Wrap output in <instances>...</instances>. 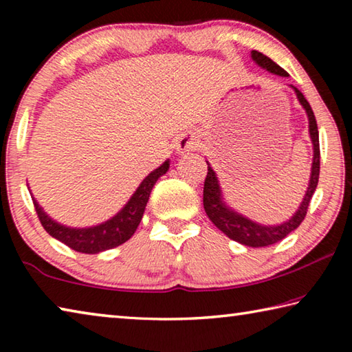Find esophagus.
I'll use <instances>...</instances> for the list:
<instances>
[{
  "label": "esophagus",
  "mask_w": 352,
  "mask_h": 352,
  "mask_svg": "<svg viewBox=\"0 0 352 352\" xmlns=\"http://www.w3.org/2000/svg\"><path fill=\"white\" fill-rule=\"evenodd\" d=\"M197 147H199V140H197V136H194L192 133L183 135L175 144L178 155H186L189 152H194V151H197Z\"/></svg>",
  "instance_id": "34e87169"
}]
</instances>
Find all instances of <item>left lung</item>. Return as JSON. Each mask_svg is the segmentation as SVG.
<instances>
[{
	"label": "left lung",
	"instance_id": "1",
	"mask_svg": "<svg viewBox=\"0 0 352 352\" xmlns=\"http://www.w3.org/2000/svg\"><path fill=\"white\" fill-rule=\"evenodd\" d=\"M252 58L253 62L262 69L269 71L272 74L287 77V73H285L279 65H276L272 58L262 54V52L252 51ZM290 88L295 91L296 99L300 100L302 109L306 110V115L309 119V136H311L312 147H314L311 178H309L307 190L305 194V199H302L294 216H292L289 220H285V222L278 223V225H262V223L254 222L252 219L245 217L243 214L237 212L236 210H233V208L226 205L216 172H214V169L211 168V164L206 162L208 175L205 180V188H204V208L206 211V216L210 217L211 222L216 225L223 234L228 236L230 239L242 243V245L258 248V247H269V245H273V243L283 241L285 236L290 234L292 231H295L298 226L301 225L302 220H305L309 204H311L312 195L315 192V189H317L318 175H320V141H318L317 121H315L314 111L306 100V98L302 96V93L294 85H290Z\"/></svg>",
	"mask_w": 352,
	"mask_h": 352
}]
</instances>
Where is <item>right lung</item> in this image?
Segmentation results:
<instances>
[{
  "label": "right lung",
  "instance_id": "right-lung-1",
  "mask_svg": "<svg viewBox=\"0 0 352 352\" xmlns=\"http://www.w3.org/2000/svg\"><path fill=\"white\" fill-rule=\"evenodd\" d=\"M169 160H166L160 168L152 170L140 183V186L136 188L122 210H119L111 219L99 225L87 226V228H73V226L58 223L57 220L47 216L32 194L31 197L41 225L52 237H56L57 241H60L65 245L79 253L98 254L100 252H105V250L121 245L135 234L142 219V214H144L153 184L157 183L160 177L169 170Z\"/></svg>",
  "mask_w": 352,
  "mask_h": 352
}]
</instances>
